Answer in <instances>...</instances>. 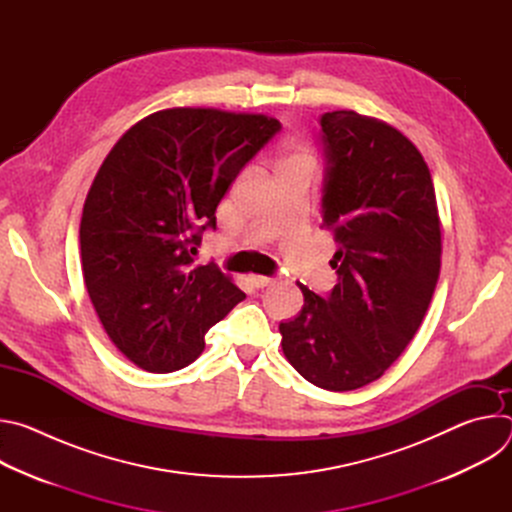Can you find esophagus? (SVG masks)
I'll return each instance as SVG.
<instances>
[{"mask_svg":"<svg viewBox=\"0 0 512 512\" xmlns=\"http://www.w3.org/2000/svg\"><path fill=\"white\" fill-rule=\"evenodd\" d=\"M249 279H251V283H253L255 287H267V285L273 283V279H271V277H265V275H249Z\"/></svg>","mask_w":512,"mask_h":512,"instance_id":"1","label":"esophagus"}]
</instances>
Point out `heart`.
I'll use <instances>...</instances> for the list:
<instances>
[{
    "label": "heart",
    "mask_w": 512,
    "mask_h": 512,
    "mask_svg": "<svg viewBox=\"0 0 512 512\" xmlns=\"http://www.w3.org/2000/svg\"><path fill=\"white\" fill-rule=\"evenodd\" d=\"M318 168V156L316 150L308 143H298L294 148H289L277 162V170H314Z\"/></svg>",
    "instance_id": "obj_1"
}]
</instances>
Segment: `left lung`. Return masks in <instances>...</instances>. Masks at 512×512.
Returning a JSON list of instances; mask_svg holds the SVG:
<instances>
[{"instance_id": "left-lung-1", "label": "left lung", "mask_w": 512, "mask_h": 512, "mask_svg": "<svg viewBox=\"0 0 512 512\" xmlns=\"http://www.w3.org/2000/svg\"><path fill=\"white\" fill-rule=\"evenodd\" d=\"M320 125L322 229L338 247V283L326 300L298 283L304 308L279 332L306 381L352 391L383 377L421 326L440 277L442 225L429 168L399 129L346 109Z\"/></svg>"}]
</instances>
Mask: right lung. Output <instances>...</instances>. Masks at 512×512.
I'll return each mask as SVG.
<instances>
[{"mask_svg":"<svg viewBox=\"0 0 512 512\" xmlns=\"http://www.w3.org/2000/svg\"><path fill=\"white\" fill-rule=\"evenodd\" d=\"M279 129L263 113L170 107L107 154L83 206V277L109 340L135 367H186L208 328L245 300L231 275L194 257L218 202Z\"/></svg>","mask_w":512,"mask_h":512,"instance_id":"add662e5","label":"right lung"}]
</instances>
